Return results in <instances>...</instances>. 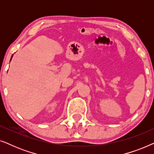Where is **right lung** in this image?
<instances>
[{
    "instance_id": "obj_1",
    "label": "right lung",
    "mask_w": 154,
    "mask_h": 154,
    "mask_svg": "<svg viewBox=\"0 0 154 154\" xmlns=\"http://www.w3.org/2000/svg\"><path fill=\"white\" fill-rule=\"evenodd\" d=\"M11 59H12V58H11Z\"/></svg>"
}]
</instances>
